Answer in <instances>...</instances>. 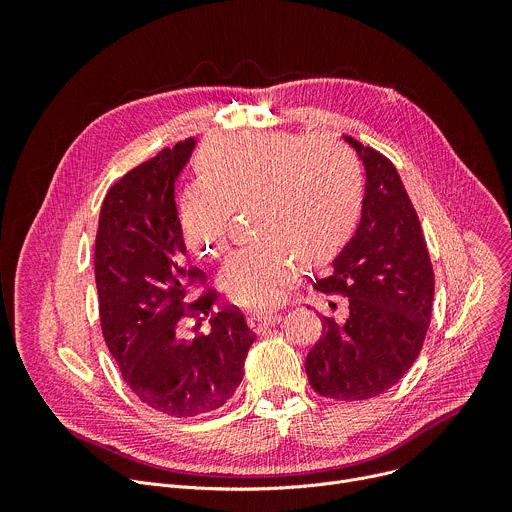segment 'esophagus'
Here are the masks:
<instances>
[{
    "mask_svg": "<svg viewBox=\"0 0 512 512\" xmlns=\"http://www.w3.org/2000/svg\"><path fill=\"white\" fill-rule=\"evenodd\" d=\"M279 322V316H275V314H251L249 318H247V324H249V328L253 330V332H263V330H267L269 326H275Z\"/></svg>",
    "mask_w": 512,
    "mask_h": 512,
    "instance_id": "34e87169",
    "label": "esophagus"
}]
</instances>
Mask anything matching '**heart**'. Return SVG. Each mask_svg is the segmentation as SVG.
Here are the masks:
<instances>
[{"instance_id":"heart-1","label":"heart","mask_w":512,"mask_h":512,"mask_svg":"<svg viewBox=\"0 0 512 512\" xmlns=\"http://www.w3.org/2000/svg\"><path fill=\"white\" fill-rule=\"evenodd\" d=\"M362 208L358 164L330 137L243 133L202 156V176L182 194L180 225L198 259L223 253L235 210H251L259 237L218 271L231 302L251 310L277 306L300 273L350 241Z\"/></svg>"}]
</instances>
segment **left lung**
<instances>
[{
  "mask_svg": "<svg viewBox=\"0 0 512 512\" xmlns=\"http://www.w3.org/2000/svg\"><path fill=\"white\" fill-rule=\"evenodd\" d=\"M342 139L364 166L360 223L314 287L348 298V318H322L306 356L322 397L364 401L391 389L423 346L433 302V269L417 212L395 166L352 137Z\"/></svg>",
  "mask_w": 512,
  "mask_h": 512,
  "instance_id": "obj_1",
  "label": "left lung"
}]
</instances>
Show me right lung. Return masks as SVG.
<instances>
[{
    "label": "right lung",
    "mask_w": 512,
    "mask_h": 512,
    "mask_svg": "<svg viewBox=\"0 0 512 512\" xmlns=\"http://www.w3.org/2000/svg\"><path fill=\"white\" fill-rule=\"evenodd\" d=\"M196 137L127 172L105 196L95 241V281L105 342L129 389L148 407L194 417L223 407L245 377L255 342L235 308L210 316L212 294L184 302L204 273L186 267L174 188ZM209 316L210 335L186 341L184 317Z\"/></svg>",
    "instance_id": "1"
}]
</instances>
